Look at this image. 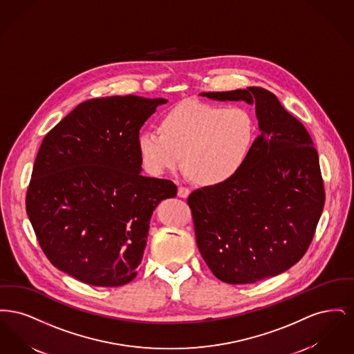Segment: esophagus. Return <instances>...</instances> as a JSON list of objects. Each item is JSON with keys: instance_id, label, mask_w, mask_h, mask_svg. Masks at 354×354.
<instances>
[{"instance_id": "1", "label": "esophagus", "mask_w": 354, "mask_h": 354, "mask_svg": "<svg viewBox=\"0 0 354 354\" xmlns=\"http://www.w3.org/2000/svg\"><path fill=\"white\" fill-rule=\"evenodd\" d=\"M189 194H191V191L188 189V188H185V187H179L178 188V196L179 198H183V199H185V198H188L189 196Z\"/></svg>"}]
</instances>
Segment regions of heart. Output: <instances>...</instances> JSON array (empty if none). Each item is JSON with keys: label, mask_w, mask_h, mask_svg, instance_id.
<instances>
[{"label": "heart", "mask_w": 354, "mask_h": 354, "mask_svg": "<svg viewBox=\"0 0 354 354\" xmlns=\"http://www.w3.org/2000/svg\"><path fill=\"white\" fill-rule=\"evenodd\" d=\"M160 130H146L138 149L146 169L163 175L183 165L204 185L231 180L245 165L252 149L256 126L241 107L183 102L162 119Z\"/></svg>", "instance_id": "b5f03b06"}]
</instances>
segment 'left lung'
Wrapping results in <instances>:
<instances>
[{
  "label": "left lung",
  "instance_id": "obj_1",
  "mask_svg": "<svg viewBox=\"0 0 354 354\" xmlns=\"http://www.w3.org/2000/svg\"><path fill=\"white\" fill-rule=\"evenodd\" d=\"M201 95L254 104L260 135L231 180L188 196L198 248L224 283L277 276L303 257L322 214L325 192L312 138L263 87Z\"/></svg>",
  "mask_w": 354,
  "mask_h": 354
}]
</instances>
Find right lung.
Masks as SVG:
<instances>
[{"label":"right lung","mask_w":354,"mask_h":354,"mask_svg":"<svg viewBox=\"0 0 354 354\" xmlns=\"http://www.w3.org/2000/svg\"><path fill=\"white\" fill-rule=\"evenodd\" d=\"M165 98L106 97L78 104L34 162L26 212L51 264L95 286L134 280L153 209L171 180L143 176L139 130Z\"/></svg>","instance_id":"add662e5"}]
</instances>
